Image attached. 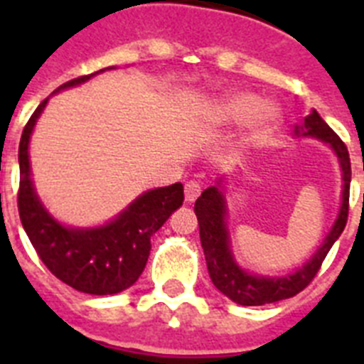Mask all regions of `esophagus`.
<instances>
[{
  "label": "esophagus",
  "mask_w": 364,
  "mask_h": 364,
  "mask_svg": "<svg viewBox=\"0 0 364 364\" xmlns=\"http://www.w3.org/2000/svg\"><path fill=\"white\" fill-rule=\"evenodd\" d=\"M202 191V186L198 184L197 180H189L188 184L184 186V193H186V202H195L198 198V195H200Z\"/></svg>",
  "instance_id": "esophagus-1"
}]
</instances>
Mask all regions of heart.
Listing matches in <instances>:
<instances>
[{
  "instance_id": "b5f03b06",
  "label": "heart",
  "mask_w": 364,
  "mask_h": 364,
  "mask_svg": "<svg viewBox=\"0 0 364 364\" xmlns=\"http://www.w3.org/2000/svg\"><path fill=\"white\" fill-rule=\"evenodd\" d=\"M250 121L247 138L252 142L264 140L277 129L279 111L275 105H262V100L252 92H233L228 95L213 107V120L217 124H240Z\"/></svg>"
}]
</instances>
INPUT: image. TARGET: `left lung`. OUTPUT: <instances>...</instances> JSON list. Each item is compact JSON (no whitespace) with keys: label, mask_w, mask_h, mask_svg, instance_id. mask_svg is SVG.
<instances>
[{"label":"left lung","mask_w":364,"mask_h":364,"mask_svg":"<svg viewBox=\"0 0 364 364\" xmlns=\"http://www.w3.org/2000/svg\"><path fill=\"white\" fill-rule=\"evenodd\" d=\"M297 136L317 138L319 142L328 144L339 159L341 171H343V195H341V208L336 222H333L330 233L324 237L323 244L317 247V252L306 260L301 268L295 269L290 275L282 277H264V275H253L240 268L231 252L230 231H228L226 215L228 205L224 193H222V178L217 186L205 189L195 202V215L198 218L200 228V242L205 255L208 272L217 286V290L242 306H262L268 302H277L282 299H290L302 291L317 275L324 257L328 255L330 247L341 237L348 220V198H350V178H352V167H350V154L345 142L330 129V125L319 117V112L311 109V112L304 118L301 127H295Z\"/></svg>","instance_id":"obj_1"}]
</instances>
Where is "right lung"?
Instances as JSON below:
<instances>
[{"mask_svg":"<svg viewBox=\"0 0 364 364\" xmlns=\"http://www.w3.org/2000/svg\"><path fill=\"white\" fill-rule=\"evenodd\" d=\"M95 74L70 80L58 87L53 95L85 83ZM47 102L49 98L32 112L19 140L18 210L23 230L54 277L83 294H120L142 275L151 252V237L182 205L184 186L176 182L166 188L149 189L104 226H63L45 210L31 178L28 142Z\"/></svg>","mask_w":364,"mask_h":364,"instance_id":"1","label":"right lung"}]
</instances>
